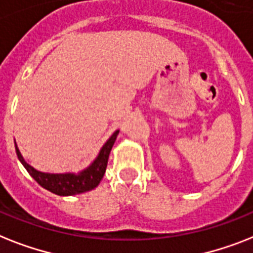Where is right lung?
Segmentation results:
<instances>
[{"instance_id": "1", "label": "right lung", "mask_w": 253, "mask_h": 253, "mask_svg": "<svg viewBox=\"0 0 253 253\" xmlns=\"http://www.w3.org/2000/svg\"><path fill=\"white\" fill-rule=\"evenodd\" d=\"M120 133V130H116L113 135L109 137L106 143L102 145V148L98 152L97 157L79 173H44L39 171L27 164L26 160L20 153L19 148L15 143L16 156L22 165L26 168V170L30 173V175L34 178L41 187L45 190L50 191L53 194L58 196H73V195L83 194L87 191H91L100 184L102 176L105 174L106 166H108V160L113 145L116 143V139Z\"/></svg>"}]
</instances>
